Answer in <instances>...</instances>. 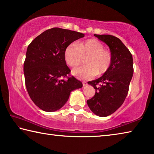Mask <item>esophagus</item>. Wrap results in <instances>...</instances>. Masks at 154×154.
<instances>
[{
    "label": "esophagus",
    "instance_id": "1",
    "mask_svg": "<svg viewBox=\"0 0 154 154\" xmlns=\"http://www.w3.org/2000/svg\"><path fill=\"white\" fill-rule=\"evenodd\" d=\"M82 85H83V87L86 86V85H87V83L86 82H82Z\"/></svg>",
    "mask_w": 154,
    "mask_h": 154
}]
</instances>
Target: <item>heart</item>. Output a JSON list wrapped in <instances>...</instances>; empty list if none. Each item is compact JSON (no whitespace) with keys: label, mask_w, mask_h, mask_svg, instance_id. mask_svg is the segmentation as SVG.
<instances>
[{"label":"heart","mask_w":154,"mask_h":154,"mask_svg":"<svg viewBox=\"0 0 154 154\" xmlns=\"http://www.w3.org/2000/svg\"><path fill=\"white\" fill-rule=\"evenodd\" d=\"M88 65L75 68L72 74L76 79L89 80L98 74L106 72L112 64V56L110 50L104 48V44L96 39H89L79 44L73 42L64 51V59L70 67H77L82 63L84 57Z\"/></svg>","instance_id":"obj_1"}]
</instances>
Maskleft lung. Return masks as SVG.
Returning a JSON list of instances; mask_svg holds the SVG:
<instances>
[{
  "mask_svg": "<svg viewBox=\"0 0 154 154\" xmlns=\"http://www.w3.org/2000/svg\"><path fill=\"white\" fill-rule=\"evenodd\" d=\"M94 36L108 45L112 61L102 77L88 82L96 91L87 100V104L94 114L107 117L123 104L127 96L134 72L133 59L130 50L117 37L110 35L94 34Z\"/></svg>",
  "mask_w": 154,
  "mask_h": 154,
  "instance_id": "1",
  "label": "left lung"
}]
</instances>
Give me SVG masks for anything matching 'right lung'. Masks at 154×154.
<instances>
[{
  "label": "right lung",
  "instance_id": "1",
  "mask_svg": "<svg viewBox=\"0 0 154 154\" xmlns=\"http://www.w3.org/2000/svg\"><path fill=\"white\" fill-rule=\"evenodd\" d=\"M81 32L60 28L43 32L29 45L24 63L25 85L35 104L46 112L63 106L72 91L82 83L70 75L64 51L68 45L84 37Z\"/></svg>",
  "mask_w": 154,
  "mask_h": 154
}]
</instances>
